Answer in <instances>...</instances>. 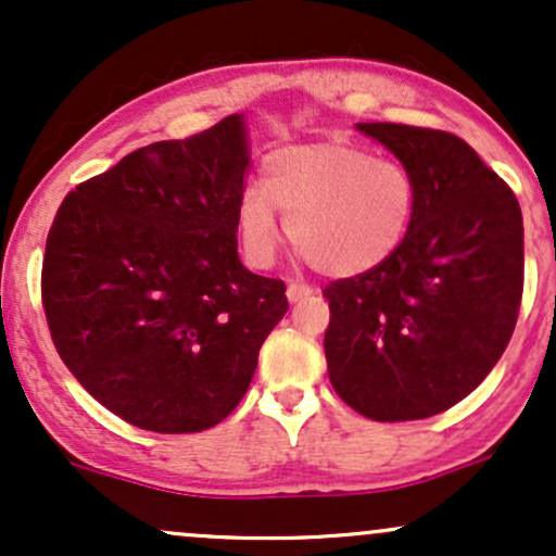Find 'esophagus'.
I'll list each match as a JSON object with an SVG mask.
<instances>
[{
	"instance_id": "esophagus-1",
	"label": "esophagus",
	"mask_w": 556,
	"mask_h": 556,
	"mask_svg": "<svg viewBox=\"0 0 556 556\" xmlns=\"http://www.w3.org/2000/svg\"><path fill=\"white\" fill-rule=\"evenodd\" d=\"M308 295H314V287H308V285H303V282H290V285H287V300H290V303H298V300H303V298H308Z\"/></svg>"
}]
</instances>
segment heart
<instances>
[{
  "mask_svg": "<svg viewBox=\"0 0 556 556\" xmlns=\"http://www.w3.org/2000/svg\"><path fill=\"white\" fill-rule=\"evenodd\" d=\"M418 208V185L397 159L348 143L277 151L264 185L240 195L238 232L248 264L266 269L282 242L329 277H358L381 266L405 242Z\"/></svg>",
  "mask_w": 556,
  "mask_h": 556,
  "instance_id": "heart-1",
  "label": "heart"
}]
</instances>
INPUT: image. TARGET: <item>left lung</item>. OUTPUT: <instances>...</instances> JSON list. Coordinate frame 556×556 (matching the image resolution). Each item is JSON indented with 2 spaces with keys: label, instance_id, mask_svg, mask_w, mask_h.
Returning <instances> with one entry per match:
<instances>
[{
  "label": "left lung",
  "instance_id": "obj_1",
  "mask_svg": "<svg viewBox=\"0 0 556 556\" xmlns=\"http://www.w3.org/2000/svg\"><path fill=\"white\" fill-rule=\"evenodd\" d=\"M413 172L418 208L392 258L327 285L324 353L334 392L361 416L431 418L502 358L522 298V214L509 185L463 138L358 123Z\"/></svg>",
  "mask_w": 556,
  "mask_h": 556
}]
</instances>
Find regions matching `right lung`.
Returning <instances> with one entry per match:
<instances>
[{"label": "right lung", "mask_w": 556, "mask_h": 556, "mask_svg": "<svg viewBox=\"0 0 556 556\" xmlns=\"http://www.w3.org/2000/svg\"><path fill=\"white\" fill-rule=\"evenodd\" d=\"M248 140L240 114L159 140L70 190L41 300L70 374L138 429H212L251 387L287 314L282 279L238 258Z\"/></svg>", "instance_id": "1"}]
</instances>
